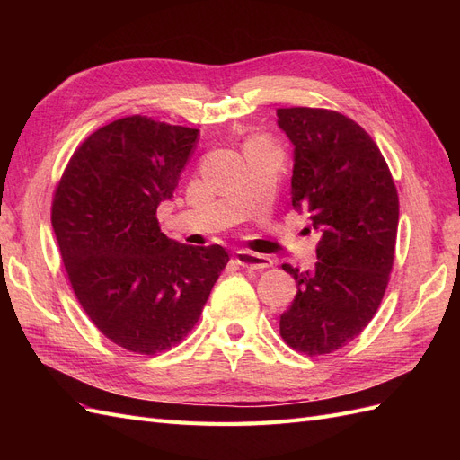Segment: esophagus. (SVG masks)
<instances>
[{
	"label": "esophagus",
	"mask_w": 460,
	"mask_h": 460,
	"mask_svg": "<svg viewBox=\"0 0 460 460\" xmlns=\"http://www.w3.org/2000/svg\"><path fill=\"white\" fill-rule=\"evenodd\" d=\"M235 261H238L243 269H252V270H262L272 267V259L259 255V253H252V252H238L235 253Z\"/></svg>",
	"instance_id": "1"
}]
</instances>
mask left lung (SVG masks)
<instances>
[{
	"label": "left lung",
	"instance_id": "8db88e82",
	"mask_svg": "<svg viewBox=\"0 0 460 460\" xmlns=\"http://www.w3.org/2000/svg\"><path fill=\"white\" fill-rule=\"evenodd\" d=\"M294 144L291 205L320 234L313 270L291 264L297 294L280 316L284 341L305 355L340 349L367 328L394 267L399 198L378 146L336 111L278 109Z\"/></svg>",
	"mask_w": 460,
	"mask_h": 460
}]
</instances>
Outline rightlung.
<instances>
[{"instance_id": "add662e5", "label": "right lung", "mask_w": 460, "mask_h": 460, "mask_svg": "<svg viewBox=\"0 0 460 460\" xmlns=\"http://www.w3.org/2000/svg\"><path fill=\"white\" fill-rule=\"evenodd\" d=\"M199 130L127 117L95 130L55 190L51 226L75 296L105 338L155 355L182 341L226 267L225 247L161 232Z\"/></svg>"}]
</instances>
